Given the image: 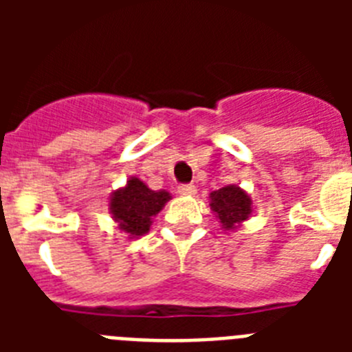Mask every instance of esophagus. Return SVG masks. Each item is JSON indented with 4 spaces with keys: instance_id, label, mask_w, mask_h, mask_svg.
Instances as JSON below:
<instances>
[{
    "instance_id": "1",
    "label": "esophagus",
    "mask_w": 352,
    "mask_h": 352,
    "mask_svg": "<svg viewBox=\"0 0 352 352\" xmlns=\"http://www.w3.org/2000/svg\"><path fill=\"white\" fill-rule=\"evenodd\" d=\"M178 192L182 195H195V192H197V188H195V185H179L178 186Z\"/></svg>"
}]
</instances>
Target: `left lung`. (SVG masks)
Listing matches in <instances>:
<instances>
[{"mask_svg": "<svg viewBox=\"0 0 352 352\" xmlns=\"http://www.w3.org/2000/svg\"><path fill=\"white\" fill-rule=\"evenodd\" d=\"M210 206L226 231H234L252 214V199L243 188L227 185L210 194Z\"/></svg>", "mask_w": 352, "mask_h": 352, "instance_id": "obj_1", "label": "left lung"}]
</instances>
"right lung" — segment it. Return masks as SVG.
I'll list each match as a JSON object with an SVG mask.
<instances>
[{"mask_svg":"<svg viewBox=\"0 0 352 352\" xmlns=\"http://www.w3.org/2000/svg\"><path fill=\"white\" fill-rule=\"evenodd\" d=\"M170 199L167 190H151L144 182L132 176L125 186L113 192L109 199V213L118 223V229L130 239L144 236Z\"/></svg>","mask_w":352,"mask_h":352,"instance_id":"1","label":"right lung"}]
</instances>
